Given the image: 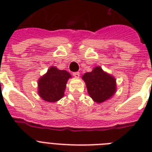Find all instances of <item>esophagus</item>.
Returning a JSON list of instances; mask_svg holds the SVG:
<instances>
[{
    "label": "esophagus",
    "mask_w": 152,
    "mask_h": 152,
    "mask_svg": "<svg viewBox=\"0 0 152 152\" xmlns=\"http://www.w3.org/2000/svg\"><path fill=\"white\" fill-rule=\"evenodd\" d=\"M72 75H73L76 78H79V76H80V72H73Z\"/></svg>",
    "instance_id": "34e87169"
}]
</instances>
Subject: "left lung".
Instances as JSON below:
<instances>
[{
    "label": "left lung",
    "instance_id": "obj_1",
    "mask_svg": "<svg viewBox=\"0 0 152 152\" xmlns=\"http://www.w3.org/2000/svg\"><path fill=\"white\" fill-rule=\"evenodd\" d=\"M86 83L88 92L95 102L101 103L109 99L116 91V80L97 66L82 77Z\"/></svg>",
    "mask_w": 152,
    "mask_h": 152
}]
</instances>
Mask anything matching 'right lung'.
Segmentation results:
<instances>
[{"mask_svg":"<svg viewBox=\"0 0 152 152\" xmlns=\"http://www.w3.org/2000/svg\"><path fill=\"white\" fill-rule=\"evenodd\" d=\"M72 76L65 70L50 67L38 81L39 96L46 102H55L64 96L67 81Z\"/></svg>","mask_w":152,"mask_h":152,"instance_id":"add662e5","label":"right lung"}]
</instances>
